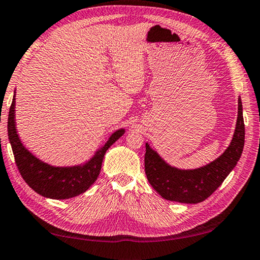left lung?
<instances>
[{
  "label": "left lung",
  "mask_w": 260,
  "mask_h": 260,
  "mask_svg": "<svg viewBox=\"0 0 260 260\" xmlns=\"http://www.w3.org/2000/svg\"><path fill=\"white\" fill-rule=\"evenodd\" d=\"M238 121L233 139L223 155L197 170L171 168L158 154L146 144L145 172L149 183L166 200L197 204L207 199L237 165L244 145V122L242 102L239 97Z\"/></svg>",
  "instance_id": "1"
}]
</instances>
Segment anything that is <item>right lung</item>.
<instances>
[{
  "instance_id": "add662e5",
  "label": "right lung",
  "mask_w": 260,
  "mask_h": 260,
  "mask_svg": "<svg viewBox=\"0 0 260 260\" xmlns=\"http://www.w3.org/2000/svg\"><path fill=\"white\" fill-rule=\"evenodd\" d=\"M14 104L16 103L13 99L8 120V135L14 160L26 183L34 191L46 198L68 199L85 192L99 176L106 150L124 134V129L115 131L107 143L85 165L73 168H54L36 158L22 146L16 130Z\"/></svg>"
}]
</instances>
